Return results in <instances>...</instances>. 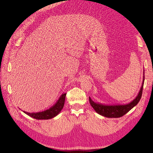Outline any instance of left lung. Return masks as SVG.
Returning <instances> with one entry per match:
<instances>
[{
	"instance_id": "obj_1",
	"label": "left lung",
	"mask_w": 153,
	"mask_h": 153,
	"mask_svg": "<svg viewBox=\"0 0 153 153\" xmlns=\"http://www.w3.org/2000/svg\"><path fill=\"white\" fill-rule=\"evenodd\" d=\"M144 81V70L143 71V80L140 92L136 97L131 102L123 105H105L94 102L89 97V102L92 108L100 115L107 118H119L128 113L131 109L137 105L140 100L143 92V88Z\"/></svg>"
}]
</instances>
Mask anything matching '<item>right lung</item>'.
<instances>
[{
  "label": "right lung",
  "mask_w": 153,
  "mask_h": 153,
  "mask_svg": "<svg viewBox=\"0 0 153 153\" xmlns=\"http://www.w3.org/2000/svg\"><path fill=\"white\" fill-rule=\"evenodd\" d=\"M66 95V93L62 94L54 105L45 111L36 112V113H29V112L25 111H23L28 116L37 120H48L53 118L57 116L62 110L64 105V102H65Z\"/></svg>",
  "instance_id": "right-lung-1"
}]
</instances>
